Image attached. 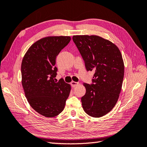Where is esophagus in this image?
Listing matches in <instances>:
<instances>
[{"instance_id":"esophagus-1","label":"esophagus","mask_w":147,"mask_h":147,"mask_svg":"<svg viewBox=\"0 0 147 147\" xmlns=\"http://www.w3.org/2000/svg\"><path fill=\"white\" fill-rule=\"evenodd\" d=\"M78 84H79V82H74V81H71V82H70V85H71V86L72 87H76V86H77Z\"/></svg>"}]
</instances>
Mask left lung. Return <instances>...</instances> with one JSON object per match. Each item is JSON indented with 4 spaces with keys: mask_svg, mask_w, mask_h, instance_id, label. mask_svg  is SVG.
Masks as SVG:
<instances>
[{
    "mask_svg": "<svg viewBox=\"0 0 147 147\" xmlns=\"http://www.w3.org/2000/svg\"><path fill=\"white\" fill-rule=\"evenodd\" d=\"M87 71H94L92 84L84 83L86 92L81 101L84 111L94 118L110 112L118 100L125 66L116 45L96 35L74 36Z\"/></svg>",
    "mask_w": 147,
    "mask_h": 147,
    "instance_id": "8db88e82",
    "label": "left lung"
}]
</instances>
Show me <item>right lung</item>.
<instances>
[{
    "instance_id": "obj_1",
    "label": "right lung",
    "mask_w": 147,
    "mask_h": 147,
    "mask_svg": "<svg viewBox=\"0 0 147 147\" xmlns=\"http://www.w3.org/2000/svg\"><path fill=\"white\" fill-rule=\"evenodd\" d=\"M70 36H48L36 41L24 55L21 63L22 86L29 104L36 111L48 118L64 109L71 90L60 79L55 81L56 58L69 43Z\"/></svg>"
}]
</instances>
